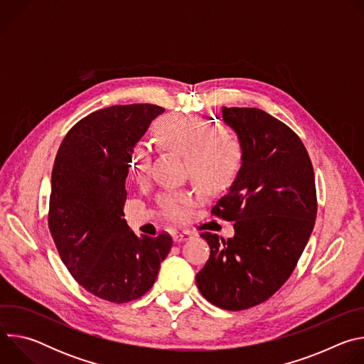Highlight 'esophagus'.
<instances>
[{"mask_svg": "<svg viewBox=\"0 0 364 364\" xmlns=\"http://www.w3.org/2000/svg\"><path fill=\"white\" fill-rule=\"evenodd\" d=\"M191 236H193V233H191L190 230H183V232H180V233H176V235L173 236V239H174V242L177 243V242L188 240Z\"/></svg>", "mask_w": 364, "mask_h": 364, "instance_id": "obj_1", "label": "esophagus"}]
</instances>
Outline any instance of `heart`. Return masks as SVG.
<instances>
[{
	"label": "heart",
	"instance_id": "1",
	"mask_svg": "<svg viewBox=\"0 0 364 364\" xmlns=\"http://www.w3.org/2000/svg\"><path fill=\"white\" fill-rule=\"evenodd\" d=\"M155 132L161 149L184 157L186 171L204 191H216L240 168L242 144L226 127L212 128V124L203 118L164 117L155 125ZM149 164L151 148L141 142L132 152V167L138 183L145 181ZM155 203L164 219L178 223L190 216L194 198L188 191H167L159 194Z\"/></svg>",
	"mask_w": 364,
	"mask_h": 364
}]
</instances>
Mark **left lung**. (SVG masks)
<instances>
[{
  "label": "left lung",
  "instance_id": "1",
  "mask_svg": "<svg viewBox=\"0 0 364 364\" xmlns=\"http://www.w3.org/2000/svg\"><path fill=\"white\" fill-rule=\"evenodd\" d=\"M243 149L240 171L212 216L235 222L225 240L203 232L209 261L196 275L213 305L240 311L271 298L291 277L314 229V168L299 136L257 108H223Z\"/></svg>",
  "mask_w": 364,
  "mask_h": 364
}]
</instances>
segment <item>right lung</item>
<instances>
[{
	"label": "right lung",
	"mask_w": 364,
	"mask_h": 364,
	"mask_svg": "<svg viewBox=\"0 0 364 364\" xmlns=\"http://www.w3.org/2000/svg\"><path fill=\"white\" fill-rule=\"evenodd\" d=\"M163 112L132 103L89 114L66 134L51 171L47 220L60 259L80 287L109 302L148 292L173 246L167 232L139 239L124 219L134 145Z\"/></svg>",
	"instance_id": "obj_1"
}]
</instances>
